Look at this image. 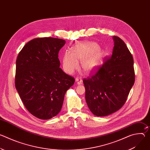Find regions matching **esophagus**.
<instances>
[{
  "label": "esophagus",
  "mask_w": 150,
  "mask_h": 150,
  "mask_svg": "<svg viewBox=\"0 0 150 150\" xmlns=\"http://www.w3.org/2000/svg\"><path fill=\"white\" fill-rule=\"evenodd\" d=\"M75 81L76 82L77 84H78V85L82 83V79L81 78H76L75 79Z\"/></svg>",
  "instance_id": "34e87169"
}]
</instances>
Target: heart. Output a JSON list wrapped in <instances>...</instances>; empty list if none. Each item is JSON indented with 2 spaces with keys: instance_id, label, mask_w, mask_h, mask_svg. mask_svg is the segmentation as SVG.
<instances>
[{
  "instance_id": "1",
  "label": "heart",
  "mask_w": 150,
  "mask_h": 150,
  "mask_svg": "<svg viewBox=\"0 0 150 150\" xmlns=\"http://www.w3.org/2000/svg\"><path fill=\"white\" fill-rule=\"evenodd\" d=\"M104 56L103 50L94 42L84 41L74 45L71 52L67 51L62 57L64 71L72 74L78 68L81 62L82 70L87 74L95 71L100 66Z\"/></svg>"
}]
</instances>
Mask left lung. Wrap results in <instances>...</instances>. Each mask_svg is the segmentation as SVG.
Masks as SVG:
<instances>
[{"mask_svg":"<svg viewBox=\"0 0 150 150\" xmlns=\"http://www.w3.org/2000/svg\"><path fill=\"white\" fill-rule=\"evenodd\" d=\"M110 57L88 79H83L85 100L96 116H105L119 110L125 103L135 82L133 57L125 42L113 36Z\"/></svg>","mask_w":150,"mask_h":150,"instance_id":"obj_1","label":"left lung"}]
</instances>
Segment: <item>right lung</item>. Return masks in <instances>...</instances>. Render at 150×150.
Wrapping results in <instances>:
<instances>
[{"label": "right lung", "mask_w": 150, "mask_h": 150, "mask_svg": "<svg viewBox=\"0 0 150 150\" xmlns=\"http://www.w3.org/2000/svg\"><path fill=\"white\" fill-rule=\"evenodd\" d=\"M65 40L37 38L19 53L16 62L15 87L28 111L40 119H50L61 110L74 78L61 68L58 54Z\"/></svg>", "instance_id": "add662e5"}]
</instances>
